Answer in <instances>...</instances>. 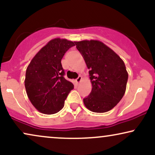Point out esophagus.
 <instances>
[{
	"label": "esophagus",
	"mask_w": 155,
	"mask_h": 155,
	"mask_svg": "<svg viewBox=\"0 0 155 155\" xmlns=\"http://www.w3.org/2000/svg\"><path fill=\"white\" fill-rule=\"evenodd\" d=\"M81 79H82V78H81V76H79V77L77 78V79H76V83L77 84H79L80 82H81Z\"/></svg>",
	"instance_id": "obj_1"
}]
</instances>
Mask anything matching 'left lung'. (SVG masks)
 Returning a JSON list of instances; mask_svg holds the SVG:
<instances>
[{
  "instance_id": "8db88e82",
  "label": "left lung",
  "mask_w": 155,
  "mask_h": 155,
  "mask_svg": "<svg viewBox=\"0 0 155 155\" xmlns=\"http://www.w3.org/2000/svg\"><path fill=\"white\" fill-rule=\"evenodd\" d=\"M74 43L89 69L92 86L90 94L84 99V105L93 112L111 110L126 91L128 73L124 61L100 41L83 40Z\"/></svg>"
}]
</instances>
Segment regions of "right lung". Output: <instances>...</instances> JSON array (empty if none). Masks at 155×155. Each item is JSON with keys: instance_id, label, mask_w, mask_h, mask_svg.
<instances>
[{"instance_id": "obj_1", "label": "right lung", "mask_w": 155, "mask_h": 155, "mask_svg": "<svg viewBox=\"0 0 155 155\" xmlns=\"http://www.w3.org/2000/svg\"><path fill=\"white\" fill-rule=\"evenodd\" d=\"M74 41L56 38L49 41L31 61L26 68L25 88L33 106L41 113L59 111L71 90V82L64 79L61 65L64 55Z\"/></svg>"}]
</instances>
